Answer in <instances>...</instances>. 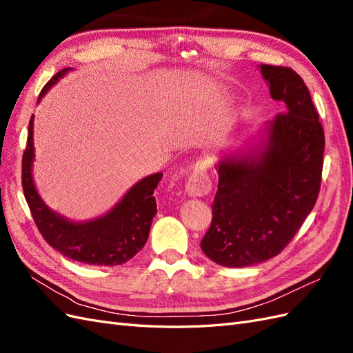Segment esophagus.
Segmentation results:
<instances>
[{
    "label": "esophagus",
    "mask_w": 353,
    "mask_h": 353,
    "mask_svg": "<svg viewBox=\"0 0 353 353\" xmlns=\"http://www.w3.org/2000/svg\"><path fill=\"white\" fill-rule=\"evenodd\" d=\"M187 193L193 197L208 196L212 191V181L206 162H199L187 179Z\"/></svg>",
    "instance_id": "esophagus-1"
}]
</instances>
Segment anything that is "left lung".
<instances>
[{"instance_id": "8db88e82", "label": "left lung", "mask_w": 353, "mask_h": 353, "mask_svg": "<svg viewBox=\"0 0 353 353\" xmlns=\"http://www.w3.org/2000/svg\"><path fill=\"white\" fill-rule=\"evenodd\" d=\"M261 72L285 112L270 123L259 157H228L216 166L212 222L200 243L208 258L230 268L279 254L314 209L321 188L325 137L307 87L290 68L263 65Z\"/></svg>"}]
</instances>
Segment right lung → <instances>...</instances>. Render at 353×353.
I'll return each mask as SVG.
<instances>
[{
  "mask_svg": "<svg viewBox=\"0 0 353 353\" xmlns=\"http://www.w3.org/2000/svg\"><path fill=\"white\" fill-rule=\"evenodd\" d=\"M68 72L56 73L41 90L39 99L59 78ZM34 116L29 121L28 141L22 159V187L32 218L41 236L52 249L69 259L88 265H122L140 252L148 239L153 216L157 212L154 188L162 179V172L153 174L135 184L126 196L103 218L91 222L74 223L50 210L38 196L32 181L34 160Z\"/></svg>",
  "mask_w": 353,
  "mask_h": 353,
  "instance_id": "add662e5",
  "label": "right lung"
}]
</instances>
